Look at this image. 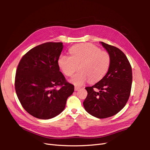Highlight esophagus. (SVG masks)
<instances>
[{"instance_id": "esophagus-1", "label": "esophagus", "mask_w": 150, "mask_h": 150, "mask_svg": "<svg viewBox=\"0 0 150 150\" xmlns=\"http://www.w3.org/2000/svg\"><path fill=\"white\" fill-rule=\"evenodd\" d=\"M81 88L79 87V86H74V89L75 91H78Z\"/></svg>"}]
</instances>
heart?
I'll list each match as a JSON object with an SVG mask.
<instances>
[{
    "instance_id": "1",
    "label": "heart",
    "mask_w": 150,
    "mask_h": 150,
    "mask_svg": "<svg viewBox=\"0 0 150 150\" xmlns=\"http://www.w3.org/2000/svg\"><path fill=\"white\" fill-rule=\"evenodd\" d=\"M70 56L61 55L58 64L62 72L71 76L79 68L71 81L76 85H81L88 79L96 83L106 76L111 66L110 53L101 51L99 47L89 43L74 45L69 49Z\"/></svg>"
}]
</instances>
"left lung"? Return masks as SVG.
Here are the masks:
<instances>
[{"mask_svg":"<svg viewBox=\"0 0 150 150\" xmlns=\"http://www.w3.org/2000/svg\"><path fill=\"white\" fill-rule=\"evenodd\" d=\"M101 43L110 54L111 66L101 80L85 88L88 96L83 105L90 115L103 119L115 115L125 107L130 96L133 76L124 52L115 46Z\"/></svg>","mask_w":150,"mask_h":150,"instance_id":"left-lung-1","label":"left lung"}]
</instances>
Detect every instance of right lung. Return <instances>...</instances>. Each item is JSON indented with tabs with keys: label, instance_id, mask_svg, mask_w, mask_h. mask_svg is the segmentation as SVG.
<instances>
[{
	"label": "right lung",
	"instance_id": "1",
	"mask_svg": "<svg viewBox=\"0 0 150 150\" xmlns=\"http://www.w3.org/2000/svg\"><path fill=\"white\" fill-rule=\"evenodd\" d=\"M63 47L62 42L40 44L25 54L17 66V96L24 110L37 118L47 120L58 115L74 91V85L59 71L58 59Z\"/></svg>",
	"mask_w": 150,
	"mask_h": 150
}]
</instances>
